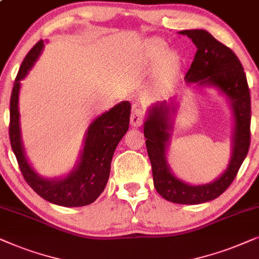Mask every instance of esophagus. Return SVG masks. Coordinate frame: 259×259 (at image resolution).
<instances>
[{"mask_svg": "<svg viewBox=\"0 0 259 259\" xmlns=\"http://www.w3.org/2000/svg\"><path fill=\"white\" fill-rule=\"evenodd\" d=\"M144 119V112L140 108H133L132 116H130V123L133 126L142 125Z\"/></svg>", "mask_w": 259, "mask_h": 259, "instance_id": "esophagus-1", "label": "esophagus"}]
</instances>
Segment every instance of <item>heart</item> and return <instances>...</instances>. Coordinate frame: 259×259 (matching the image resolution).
Wrapping results in <instances>:
<instances>
[{"label": "heart", "mask_w": 259, "mask_h": 259, "mask_svg": "<svg viewBox=\"0 0 259 259\" xmlns=\"http://www.w3.org/2000/svg\"><path fill=\"white\" fill-rule=\"evenodd\" d=\"M165 53V48L162 44H154L153 46V54H151V58H153L154 61H160ZM165 61H167L169 66H175L178 63L177 57L173 53H168L165 55Z\"/></svg>", "instance_id": "b5f03b06"}]
</instances>
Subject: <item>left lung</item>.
<instances>
[{
    "instance_id": "left-lung-1",
    "label": "left lung",
    "mask_w": 259,
    "mask_h": 259,
    "mask_svg": "<svg viewBox=\"0 0 259 259\" xmlns=\"http://www.w3.org/2000/svg\"><path fill=\"white\" fill-rule=\"evenodd\" d=\"M179 34L187 35L196 46L194 60L186 73V81L200 88H214L230 102L234 120L230 163L218 179L205 185H188L171 173L167 162V148L177 111L173 102L163 101L151 105L143 132L154 186L158 194L175 204L198 205L222 195L232 184L245 160L251 139V97L243 65L232 50L219 42L207 30L188 29Z\"/></svg>"
}]
</instances>
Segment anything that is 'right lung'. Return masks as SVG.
I'll return each mask as SVG.
<instances>
[{
    "mask_svg": "<svg viewBox=\"0 0 259 259\" xmlns=\"http://www.w3.org/2000/svg\"><path fill=\"white\" fill-rule=\"evenodd\" d=\"M44 46V40H40L29 51L14 81L10 97V146L23 178L36 194L52 204L80 207L92 204L108 184L113 153L129 129L132 104L127 101L120 102L90 124L77 165L66 177L54 179L40 177L29 164L25 154L20 127L19 94L21 88L20 81L28 74Z\"/></svg>",
    "mask_w": 259,
    "mask_h": 259,
    "instance_id": "1",
    "label": "right lung"
}]
</instances>
